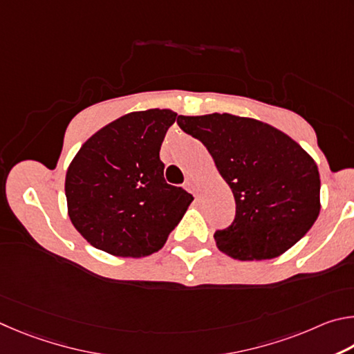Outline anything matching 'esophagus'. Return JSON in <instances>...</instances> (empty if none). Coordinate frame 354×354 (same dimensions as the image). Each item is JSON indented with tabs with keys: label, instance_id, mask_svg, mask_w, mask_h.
<instances>
[{
	"label": "esophagus",
	"instance_id": "34e87169",
	"mask_svg": "<svg viewBox=\"0 0 354 354\" xmlns=\"http://www.w3.org/2000/svg\"><path fill=\"white\" fill-rule=\"evenodd\" d=\"M185 188H187V191H189V193L194 196H197V193H199V188H197V185L193 180L185 182Z\"/></svg>",
	"mask_w": 354,
	"mask_h": 354
}]
</instances>
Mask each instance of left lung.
<instances>
[{
	"label": "left lung",
	"mask_w": 354,
	"mask_h": 354,
	"mask_svg": "<svg viewBox=\"0 0 354 354\" xmlns=\"http://www.w3.org/2000/svg\"><path fill=\"white\" fill-rule=\"evenodd\" d=\"M208 149L236 202L230 225L214 233L234 259H270L305 236L320 213L315 161L286 133L230 113L178 116Z\"/></svg>",
	"instance_id": "1"
}]
</instances>
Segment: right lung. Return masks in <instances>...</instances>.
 I'll use <instances>...</instances> for the list:
<instances>
[{"label": "right lung", "mask_w": 354, "mask_h": 354, "mask_svg": "<svg viewBox=\"0 0 354 354\" xmlns=\"http://www.w3.org/2000/svg\"><path fill=\"white\" fill-rule=\"evenodd\" d=\"M177 113L133 111L91 136L68 167L73 225L99 250L147 257L165 245L194 197L166 183L160 147Z\"/></svg>", "instance_id": "right-lung-1"}]
</instances>
